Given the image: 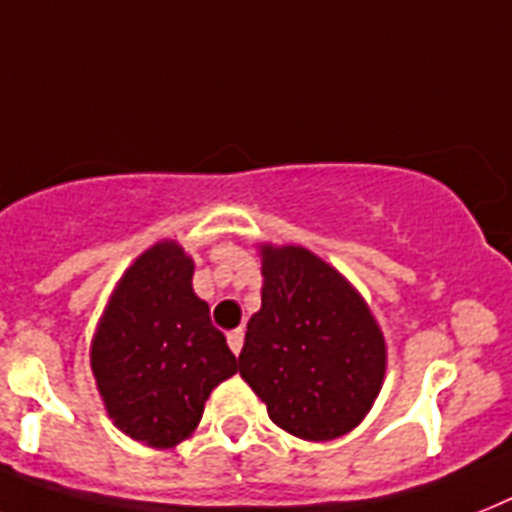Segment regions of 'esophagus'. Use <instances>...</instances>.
<instances>
[{
  "label": "esophagus",
  "mask_w": 512,
  "mask_h": 512,
  "mask_svg": "<svg viewBox=\"0 0 512 512\" xmlns=\"http://www.w3.org/2000/svg\"><path fill=\"white\" fill-rule=\"evenodd\" d=\"M228 347H231V352H234V355H239V352H242V347H244V331L242 328H236V331H228Z\"/></svg>",
  "instance_id": "34e87169"
}]
</instances>
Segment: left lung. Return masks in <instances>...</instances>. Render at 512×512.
Segmentation results:
<instances>
[{"instance_id": "1", "label": "left lung", "mask_w": 512, "mask_h": 512, "mask_svg": "<svg viewBox=\"0 0 512 512\" xmlns=\"http://www.w3.org/2000/svg\"><path fill=\"white\" fill-rule=\"evenodd\" d=\"M263 276V307L247 323L239 373L289 434L307 442L347 434L384 381V336L371 310L302 247H265Z\"/></svg>"}]
</instances>
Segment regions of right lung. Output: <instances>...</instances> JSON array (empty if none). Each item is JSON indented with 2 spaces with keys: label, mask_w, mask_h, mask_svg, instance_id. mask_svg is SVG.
I'll return each instance as SVG.
<instances>
[{
  "label": "right lung",
  "mask_w": 512,
  "mask_h": 512,
  "mask_svg": "<svg viewBox=\"0 0 512 512\" xmlns=\"http://www.w3.org/2000/svg\"><path fill=\"white\" fill-rule=\"evenodd\" d=\"M184 249L162 242L120 278L91 344V371L123 434L173 447L197 429L205 400L239 371L210 307L191 289Z\"/></svg>",
  "instance_id": "add662e5"
}]
</instances>
